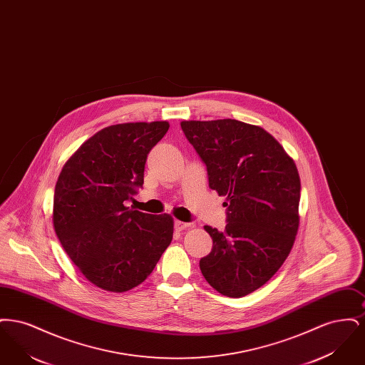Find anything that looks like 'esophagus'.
I'll return each mask as SVG.
<instances>
[{
	"instance_id": "34e87169",
	"label": "esophagus",
	"mask_w": 365,
	"mask_h": 365,
	"mask_svg": "<svg viewBox=\"0 0 365 365\" xmlns=\"http://www.w3.org/2000/svg\"><path fill=\"white\" fill-rule=\"evenodd\" d=\"M187 227H190L189 223H185V222H180V220H176V222H175V230H178V231H183V230H186Z\"/></svg>"
}]
</instances>
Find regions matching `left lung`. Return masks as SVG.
I'll list each match as a JSON object with an SVG mask.
<instances>
[{
	"label": "left lung",
	"instance_id": "left-lung-1",
	"mask_svg": "<svg viewBox=\"0 0 365 365\" xmlns=\"http://www.w3.org/2000/svg\"><path fill=\"white\" fill-rule=\"evenodd\" d=\"M180 127L207 165L209 187L228 207L223 232L204 227L213 246L200 260L201 272L220 294H250L278 272L294 245L301 192L294 160L260 125L220 119Z\"/></svg>",
	"mask_w": 365,
	"mask_h": 365
}]
</instances>
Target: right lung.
I'll use <instances>...</instances> for the list:
<instances>
[{"label":"right lung","instance_id":"1","mask_svg":"<svg viewBox=\"0 0 365 365\" xmlns=\"http://www.w3.org/2000/svg\"><path fill=\"white\" fill-rule=\"evenodd\" d=\"M170 123H122L81 145L58 175L53 227L72 262L94 286L124 293L155 269L174 235V217L124 205L143 185L148 153Z\"/></svg>","mask_w":365,"mask_h":365}]
</instances>
